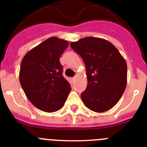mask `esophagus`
<instances>
[{"label":"esophagus","mask_w":147,"mask_h":147,"mask_svg":"<svg viewBox=\"0 0 147 147\" xmlns=\"http://www.w3.org/2000/svg\"><path fill=\"white\" fill-rule=\"evenodd\" d=\"M71 80H72L73 82H74L75 80H76V76H74V77H72V78H71Z\"/></svg>","instance_id":"1"}]
</instances>
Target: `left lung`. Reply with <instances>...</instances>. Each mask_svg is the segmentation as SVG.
Masks as SVG:
<instances>
[{
	"label": "left lung",
	"mask_w": 147,
	"mask_h": 147,
	"mask_svg": "<svg viewBox=\"0 0 147 147\" xmlns=\"http://www.w3.org/2000/svg\"><path fill=\"white\" fill-rule=\"evenodd\" d=\"M71 47L86 65V89L81 94L85 106L96 113L113 107L127 85V64L116 47L104 39L88 37Z\"/></svg>",
	"instance_id": "1"
}]
</instances>
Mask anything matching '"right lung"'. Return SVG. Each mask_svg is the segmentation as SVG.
Masks as SVG:
<instances>
[{
  "label": "right lung",
  "instance_id": "add662e5",
  "mask_svg": "<svg viewBox=\"0 0 147 147\" xmlns=\"http://www.w3.org/2000/svg\"><path fill=\"white\" fill-rule=\"evenodd\" d=\"M68 45L65 40L49 37L28 52L22 60V88L31 104L44 112L60 110L71 90L59 61Z\"/></svg>",
  "mask_w": 147,
  "mask_h": 147
}]
</instances>
